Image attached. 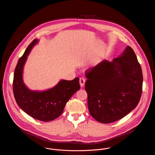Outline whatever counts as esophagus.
Returning a JSON list of instances; mask_svg holds the SVG:
<instances>
[{
	"instance_id": "esophagus-1",
	"label": "esophagus",
	"mask_w": 155,
	"mask_h": 155,
	"mask_svg": "<svg viewBox=\"0 0 155 155\" xmlns=\"http://www.w3.org/2000/svg\"><path fill=\"white\" fill-rule=\"evenodd\" d=\"M84 83H85V79L83 77H80V84L81 87H83L84 85Z\"/></svg>"
}]
</instances>
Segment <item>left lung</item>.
Segmentation results:
<instances>
[{
    "mask_svg": "<svg viewBox=\"0 0 155 155\" xmlns=\"http://www.w3.org/2000/svg\"><path fill=\"white\" fill-rule=\"evenodd\" d=\"M85 90L91 115L101 123L118 121L138 105L143 75L137 56L130 47L112 62L104 60L85 72Z\"/></svg>",
    "mask_w": 155,
    "mask_h": 155,
    "instance_id": "obj_1",
    "label": "left lung"
}]
</instances>
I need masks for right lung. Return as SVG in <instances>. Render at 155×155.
Instances as JSON below:
<instances>
[{"label":"right lung","mask_w":155,"mask_h":155,"mask_svg":"<svg viewBox=\"0 0 155 155\" xmlns=\"http://www.w3.org/2000/svg\"><path fill=\"white\" fill-rule=\"evenodd\" d=\"M37 41L34 40L18 60L14 72L13 94L18 106L28 115L40 121H50L62 114L66 103L80 90L79 78L61 80L53 88L42 92L29 90L23 83V71L27 57Z\"/></svg>","instance_id":"add662e5"}]
</instances>
